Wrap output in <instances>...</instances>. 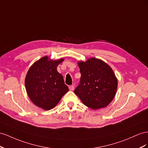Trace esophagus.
Returning <instances> with one entry per match:
<instances>
[{"instance_id":"obj_1","label":"esophagus","mask_w":148,"mask_h":148,"mask_svg":"<svg viewBox=\"0 0 148 148\" xmlns=\"http://www.w3.org/2000/svg\"><path fill=\"white\" fill-rule=\"evenodd\" d=\"M69 90H74V85L70 86L69 87Z\"/></svg>"}]
</instances>
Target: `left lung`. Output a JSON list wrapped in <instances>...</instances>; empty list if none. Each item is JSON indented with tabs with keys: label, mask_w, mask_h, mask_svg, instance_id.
I'll return each instance as SVG.
<instances>
[{
	"label": "left lung",
	"mask_w": 148,
	"mask_h": 148,
	"mask_svg": "<svg viewBox=\"0 0 148 148\" xmlns=\"http://www.w3.org/2000/svg\"><path fill=\"white\" fill-rule=\"evenodd\" d=\"M81 73L80 83L74 93L86 106L93 110L106 107L116 94L118 81L107 63L92 58L79 61Z\"/></svg>",
	"instance_id": "8db88e82"
}]
</instances>
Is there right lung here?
Masks as SVG:
<instances>
[{"label":"right lung","instance_id":"right-lung-1","mask_svg":"<svg viewBox=\"0 0 148 148\" xmlns=\"http://www.w3.org/2000/svg\"><path fill=\"white\" fill-rule=\"evenodd\" d=\"M63 61V58L53 61L44 56L30 67L25 77L29 99L45 110L53 108L69 90L62 75L57 71L58 66Z\"/></svg>","mask_w":148,"mask_h":148}]
</instances>
